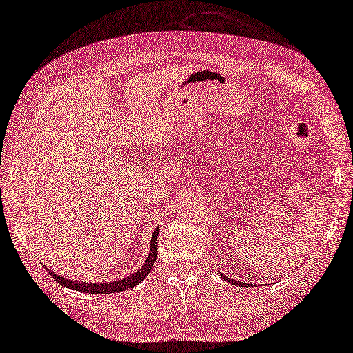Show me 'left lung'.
<instances>
[{
	"mask_svg": "<svg viewBox=\"0 0 353 353\" xmlns=\"http://www.w3.org/2000/svg\"><path fill=\"white\" fill-rule=\"evenodd\" d=\"M221 278H223L225 281H228V283H231V284H234V286H245L244 283H241V281H236V279H231V278H226L225 274H221Z\"/></svg>",
	"mask_w": 353,
	"mask_h": 353,
	"instance_id": "obj_1",
	"label": "left lung"
}]
</instances>
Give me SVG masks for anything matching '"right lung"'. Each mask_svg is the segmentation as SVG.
Masks as SVG:
<instances>
[{"mask_svg": "<svg viewBox=\"0 0 353 353\" xmlns=\"http://www.w3.org/2000/svg\"><path fill=\"white\" fill-rule=\"evenodd\" d=\"M157 236H159V228L154 231L152 239H151V245H149V255L146 259V262L139 270H137L132 276L128 278H122L119 281H112V283H83V281H75V279H69L61 276L51 270H48V273L54 278V281H57L62 286L69 288V289H75L79 292H86V294H112V292H120V291H127L130 288H134L137 284L143 281L144 278L148 276L149 272H151L152 265L156 263L157 259Z\"/></svg>", "mask_w": 353, "mask_h": 353, "instance_id": "right-lung-1", "label": "right lung"}]
</instances>
